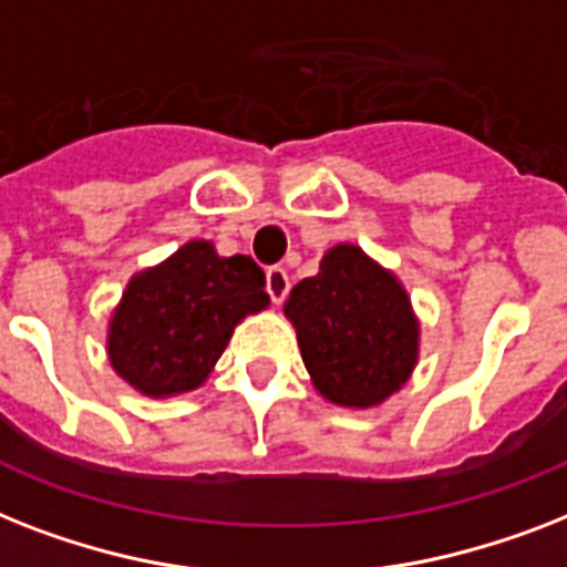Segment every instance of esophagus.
Here are the masks:
<instances>
[{"label":"esophagus","instance_id":"1","mask_svg":"<svg viewBox=\"0 0 567 567\" xmlns=\"http://www.w3.org/2000/svg\"><path fill=\"white\" fill-rule=\"evenodd\" d=\"M288 291H291V279H288V270L270 268L268 270V293H270V299H274L276 306H279V302H285Z\"/></svg>","mask_w":567,"mask_h":567}]
</instances>
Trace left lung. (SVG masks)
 I'll list each match as a JSON object with an SVG mask.
<instances>
[{
    "label": "left lung",
    "instance_id": "obj_1",
    "mask_svg": "<svg viewBox=\"0 0 567 567\" xmlns=\"http://www.w3.org/2000/svg\"><path fill=\"white\" fill-rule=\"evenodd\" d=\"M285 317L297 329L315 390L340 408L367 411L388 402L419 361L411 297L358 244H334L320 270L293 285Z\"/></svg>",
    "mask_w": 567,
    "mask_h": 567
}]
</instances>
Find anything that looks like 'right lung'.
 <instances>
[{"label":"right lung","instance_id":"right-lung-1","mask_svg":"<svg viewBox=\"0 0 567 567\" xmlns=\"http://www.w3.org/2000/svg\"><path fill=\"white\" fill-rule=\"evenodd\" d=\"M270 306L250 256H218L195 238L133 276L107 326L118 379L151 399L197 390L224 355L236 326Z\"/></svg>","mask_w":567,"mask_h":567}]
</instances>
